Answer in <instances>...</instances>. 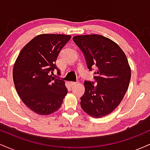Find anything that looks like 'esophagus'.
<instances>
[{"label":"esophagus","instance_id":"34e87169","mask_svg":"<svg viewBox=\"0 0 150 150\" xmlns=\"http://www.w3.org/2000/svg\"><path fill=\"white\" fill-rule=\"evenodd\" d=\"M70 86H71V87H73V86H75V85H77V82H70Z\"/></svg>","mask_w":150,"mask_h":150}]
</instances>
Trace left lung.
Segmentation results:
<instances>
[{
    "label": "left lung",
    "mask_w": 150,
    "mask_h": 150,
    "mask_svg": "<svg viewBox=\"0 0 150 150\" xmlns=\"http://www.w3.org/2000/svg\"><path fill=\"white\" fill-rule=\"evenodd\" d=\"M73 39L85 55L89 70L98 68L95 81L84 82L81 107L91 116H106L120 104L128 88L131 71L126 56L116 43L104 36H75Z\"/></svg>",
    "instance_id": "left-lung-1"
}]
</instances>
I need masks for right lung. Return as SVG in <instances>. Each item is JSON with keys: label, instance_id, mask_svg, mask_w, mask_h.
<instances>
[{"label": "right lung", "instance_id": "obj_1", "mask_svg": "<svg viewBox=\"0 0 150 150\" xmlns=\"http://www.w3.org/2000/svg\"><path fill=\"white\" fill-rule=\"evenodd\" d=\"M71 36L44 34L32 39L20 51L13 77L18 95L38 114H51L61 107L68 93L64 81L52 76L60 70L56 61Z\"/></svg>", "mask_w": 150, "mask_h": 150}]
</instances>
